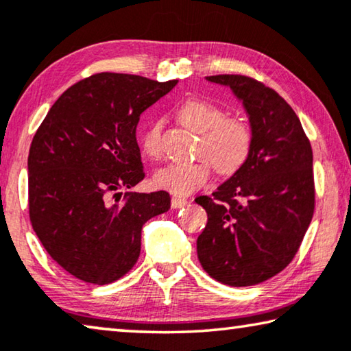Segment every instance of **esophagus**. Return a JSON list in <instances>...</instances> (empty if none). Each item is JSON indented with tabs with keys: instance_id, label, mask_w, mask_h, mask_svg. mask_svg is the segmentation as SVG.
<instances>
[{
	"instance_id": "obj_1",
	"label": "esophagus",
	"mask_w": 351,
	"mask_h": 351,
	"mask_svg": "<svg viewBox=\"0 0 351 351\" xmlns=\"http://www.w3.org/2000/svg\"><path fill=\"white\" fill-rule=\"evenodd\" d=\"M186 204H187V199L186 198H181V197H173V198H171V208H173V209L184 208Z\"/></svg>"
}]
</instances>
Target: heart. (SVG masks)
<instances>
[{
	"label": "heart",
	"instance_id": "heart-1",
	"mask_svg": "<svg viewBox=\"0 0 351 351\" xmlns=\"http://www.w3.org/2000/svg\"><path fill=\"white\" fill-rule=\"evenodd\" d=\"M180 121L189 130L202 134L197 156L192 162L170 164L154 173L156 187L173 193L189 195L208 184L213 167L220 175H234L247 162L254 142V131L247 119L225 115V110L206 99L192 98L178 109ZM162 123L154 121L142 136V149L148 158L158 159L162 154L160 145Z\"/></svg>",
	"mask_w": 351,
	"mask_h": 351
}]
</instances>
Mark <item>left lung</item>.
Wrapping results in <instances>:
<instances>
[{"instance_id": "obj_1", "label": "left lung", "mask_w": 351, "mask_h": 351, "mask_svg": "<svg viewBox=\"0 0 351 351\" xmlns=\"http://www.w3.org/2000/svg\"><path fill=\"white\" fill-rule=\"evenodd\" d=\"M242 99L254 131L247 162L213 197H198L208 225L197 253L221 285H259L292 263L315 209L313 148L297 114L274 88L242 75H215Z\"/></svg>"}]
</instances>
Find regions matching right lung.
Returning a JSON list of instances; mask_svg holds the SVG:
<instances>
[{
    "instance_id": "obj_1",
    "label": "right lung",
    "mask_w": 351,
    "mask_h": 351,
    "mask_svg": "<svg viewBox=\"0 0 351 351\" xmlns=\"http://www.w3.org/2000/svg\"><path fill=\"white\" fill-rule=\"evenodd\" d=\"M176 80L95 73L59 97L31 142L27 203L32 230L64 270L90 285L126 275L147 220L170 209L169 192H121L143 178L141 114Z\"/></svg>"
}]
</instances>
